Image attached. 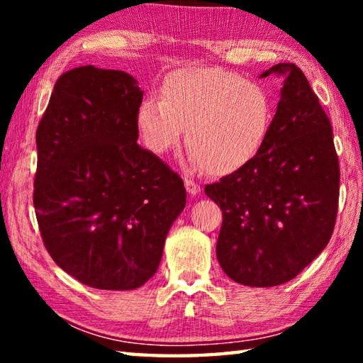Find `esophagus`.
Wrapping results in <instances>:
<instances>
[{
  "mask_svg": "<svg viewBox=\"0 0 363 363\" xmlns=\"http://www.w3.org/2000/svg\"><path fill=\"white\" fill-rule=\"evenodd\" d=\"M184 184H186V190L190 194V195H196L200 192V184L195 182L194 179H190V177H186V181H184Z\"/></svg>",
  "mask_w": 363,
  "mask_h": 363,
  "instance_id": "1",
  "label": "esophagus"
}]
</instances>
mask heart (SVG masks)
Instances as JSON below:
<instances>
[{
  "label": "heart",
  "instance_id": "heart-1",
  "mask_svg": "<svg viewBox=\"0 0 363 363\" xmlns=\"http://www.w3.org/2000/svg\"><path fill=\"white\" fill-rule=\"evenodd\" d=\"M272 121L262 86L219 69H184L162 88V99L143 101L136 123L153 153L173 149L186 131L195 167L214 173L237 169L259 150Z\"/></svg>",
  "mask_w": 363,
  "mask_h": 363
}]
</instances>
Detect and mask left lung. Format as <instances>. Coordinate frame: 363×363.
<instances>
[{
  "label": "left lung",
  "instance_id": "left-lung-1",
  "mask_svg": "<svg viewBox=\"0 0 363 363\" xmlns=\"http://www.w3.org/2000/svg\"><path fill=\"white\" fill-rule=\"evenodd\" d=\"M285 78L277 112L259 150L233 173L208 184L223 210L216 256L237 284L290 281L327 247L340 199L333 130L294 64L270 67Z\"/></svg>",
  "mask_w": 363,
  "mask_h": 363
}]
</instances>
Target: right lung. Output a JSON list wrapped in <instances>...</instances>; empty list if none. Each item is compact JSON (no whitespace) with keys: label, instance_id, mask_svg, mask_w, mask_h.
<instances>
[{"label":"right lung","instance_id":"right-lung-1","mask_svg":"<svg viewBox=\"0 0 363 363\" xmlns=\"http://www.w3.org/2000/svg\"><path fill=\"white\" fill-rule=\"evenodd\" d=\"M144 93L130 73L65 72L36 130L33 205L54 262L97 290H134L157 272L186 189L138 144Z\"/></svg>","mask_w":363,"mask_h":363}]
</instances>
